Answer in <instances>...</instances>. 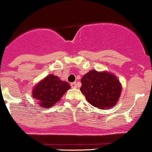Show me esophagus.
Listing matches in <instances>:
<instances>
[{
	"label": "esophagus",
	"mask_w": 152,
	"mask_h": 152,
	"mask_svg": "<svg viewBox=\"0 0 152 152\" xmlns=\"http://www.w3.org/2000/svg\"><path fill=\"white\" fill-rule=\"evenodd\" d=\"M71 86L72 87V88H76V87H77V83L76 82L72 83H71Z\"/></svg>",
	"instance_id": "34e87169"
}]
</instances>
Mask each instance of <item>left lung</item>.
<instances>
[{
    "label": "left lung",
    "mask_w": 152,
    "mask_h": 152,
    "mask_svg": "<svg viewBox=\"0 0 152 152\" xmlns=\"http://www.w3.org/2000/svg\"><path fill=\"white\" fill-rule=\"evenodd\" d=\"M80 91L87 101L94 107L104 109L116 104L121 96L119 80L114 75L91 70L81 79Z\"/></svg>",
    "instance_id": "left-lung-1"
}]
</instances>
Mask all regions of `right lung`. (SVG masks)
<instances>
[{
	"mask_svg": "<svg viewBox=\"0 0 152 152\" xmlns=\"http://www.w3.org/2000/svg\"><path fill=\"white\" fill-rule=\"evenodd\" d=\"M70 85L62 81L58 77L49 75L34 87L32 96L38 101L41 107L49 108L61 100Z\"/></svg>",
	"mask_w": 152,
	"mask_h": 152,
	"instance_id": "add662e5",
	"label": "right lung"
}]
</instances>
